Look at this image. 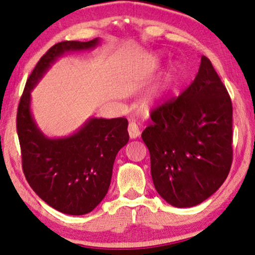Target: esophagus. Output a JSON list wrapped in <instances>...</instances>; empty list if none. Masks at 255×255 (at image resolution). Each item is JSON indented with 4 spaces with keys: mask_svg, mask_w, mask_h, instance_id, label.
I'll use <instances>...</instances> for the list:
<instances>
[{
    "mask_svg": "<svg viewBox=\"0 0 255 255\" xmlns=\"http://www.w3.org/2000/svg\"><path fill=\"white\" fill-rule=\"evenodd\" d=\"M128 134H129V137H130L131 139L137 138L138 136H139V134H140L139 129L137 127V125L134 124V123L129 124V126H128Z\"/></svg>",
    "mask_w": 255,
    "mask_h": 255,
    "instance_id": "1",
    "label": "esophagus"
}]
</instances>
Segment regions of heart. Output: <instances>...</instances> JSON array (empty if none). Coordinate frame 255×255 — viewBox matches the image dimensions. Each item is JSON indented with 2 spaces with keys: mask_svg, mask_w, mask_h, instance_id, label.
<instances>
[{
  "mask_svg": "<svg viewBox=\"0 0 255 255\" xmlns=\"http://www.w3.org/2000/svg\"><path fill=\"white\" fill-rule=\"evenodd\" d=\"M165 88H160V87H157V88L152 89L150 93H147L145 96H144L143 101H142V105L144 106V108H149L150 105H152L154 103V101L157 100V98L160 96L162 90H164Z\"/></svg>",
  "mask_w": 255,
  "mask_h": 255,
  "instance_id": "b5f03b06",
  "label": "heart"
}]
</instances>
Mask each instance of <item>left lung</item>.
<instances>
[{
  "label": "left lung",
  "instance_id": "obj_1",
  "mask_svg": "<svg viewBox=\"0 0 255 255\" xmlns=\"http://www.w3.org/2000/svg\"><path fill=\"white\" fill-rule=\"evenodd\" d=\"M151 119L142 139L155 190L175 207L203 203L223 184L233 162V104L207 57L191 85L154 109Z\"/></svg>",
  "mask_w": 255,
  "mask_h": 255
}]
</instances>
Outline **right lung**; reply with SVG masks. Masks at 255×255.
Masks as SVG:
<instances>
[{
  "label": "right lung",
  "mask_w": 255,
  "mask_h": 255,
  "mask_svg": "<svg viewBox=\"0 0 255 255\" xmlns=\"http://www.w3.org/2000/svg\"><path fill=\"white\" fill-rule=\"evenodd\" d=\"M100 39L63 41L41 57L27 79L17 112L22 170L30 188L49 206L68 215L94 210L108 193L117 153L129 140L126 118H90L74 134L49 138L30 111V93L59 57L94 49Z\"/></svg>",
  "instance_id": "1"
}]
</instances>
